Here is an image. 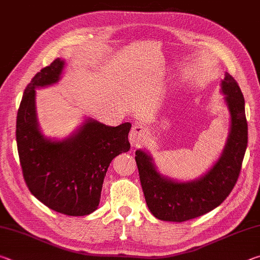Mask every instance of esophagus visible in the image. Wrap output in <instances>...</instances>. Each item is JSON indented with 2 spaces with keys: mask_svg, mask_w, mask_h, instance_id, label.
I'll list each match as a JSON object with an SVG mask.
<instances>
[{
  "mask_svg": "<svg viewBox=\"0 0 260 260\" xmlns=\"http://www.w3.org/2000/svg\"><path fill=\"white\" fill-rule=\"evenodd\" d=\"M148 138V132L141 125H134L129 133V140L132 143H141Z\"/></svg>",
  "mask_w": 260,
  "mask_h": 260,
  "instance_id": "esophagus-1",
  "label": "esophagus"
}]
</instances>
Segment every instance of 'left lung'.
I'll return each mask as SVG.
<instances>
[{"instance_id": "8db88e82", "label": "left lung", "mask_w": 260, "mask_h": 260, "mask_svg": "<svg viewBox=\"0 0 260 260\" xmlns=\"http://www.w3.org/2000/svg\"><path fill=\"white\" fill-rule=\"evenodd\" d=\"M221 91L230 110L231 131L219 159L201 178L180 182L164 177L148 152L136 150L141 186L148 208L157 219L182 222L201 217L221 204L234 188L248 146V122L243 94L231 74H225Z\"/></svg>"}]
</instances>
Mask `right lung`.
Masks as SVG:
<instances>
[{"label":"right lung","instance_id":"right-lung-1","mask_svg":"<svg viewBox=\"0 0 260 260\" xmlns=\"http://www.w3.org/2000/svg\"><path fill=\"white\" fill-rule=\"evenodd\" d=\"M65 61L56 58L26 87L17 113L16 140L24 180L29 191L56 212L87 215L98 209L108 167L129 150L131 122L117 127L91 118L69 138L43 136L35 110V89L58 82Z\"/></svg>","mask_w":260,"mask_h":260}]
</instances>
